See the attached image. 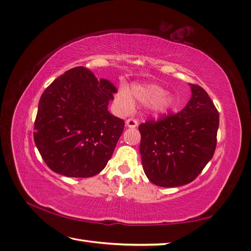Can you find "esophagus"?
<instances>
[{"label": "esophagus", "instance_id": "34e87169", "mask_svg": "<svg viewBox=\"0 0 251 251\" xmlns=\"http://www.w3.org/2000/svg\"><path fill=\"white\" fill-rule=\"evenodd\" d=\"M126 126L129 127V128H135L138 126V121L135 119H128L126 121Z\"/></svg>", "mask_w": 251, "mask_h": 251}]
</instances>
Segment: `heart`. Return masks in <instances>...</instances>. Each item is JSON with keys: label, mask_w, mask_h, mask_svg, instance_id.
Returning <instances> with one entry per match:
<instances>
[{"label": "heart", "mask_w": 251, "mask_h": 251, "mask_svg": "<svg viewBox=\"0 0 251 251\" xmlns=\"http://www.w3.org/2000/svg\"><path fill=\"white\" fill-rule=\"evenodd\" d=\"M132 98L141 103L152 104V109L155 112H165L173 103L172 96L165 94V89L155 84L138 85L131 89V95L126 90H120L116 95V103L121 110L129 112L134 108Z\"/></svg>", "instance_id": "b5f03b06"}]
</instances>
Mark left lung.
Returning <instances> with one entry per match:
<instances>
[{"mask_svg":"<svg viewBox=\"0 0 251 251\" xmlns=\"http://www.w3.org/2000/svg\"><path fill=\"white\" fill-rule=\"evenodd\" d=\"M190 85L192 98L184 109L139 125L142 167L158 186L192 182L214 156L219 112L204 88Z\"/></svg>","mask_w":251,"mask_h":251,"instance_id":"obj_1","label":"left lung"}]
</instances>
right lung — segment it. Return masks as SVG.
I'll return each instance as SVG.
<instances>
[{"label": "right lung", "mask_w": 251, "mask_h": 251, "mask_svg": "<svg viewBox=\"0 0 251 251\" xmlns=\"http://www.w3.org/2000/svg\"><path fill=\"white\" fill-rule=\"evenodd\" d=\"M115 93L109 79H98L85 67L66 71L44 90L33 137L52 172L87 178L106 166L125 125L108 111Z\"/></svg>", "instance_id": "obj_1"}]
</instances>
